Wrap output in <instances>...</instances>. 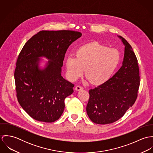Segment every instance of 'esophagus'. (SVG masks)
Here are the masks:
<instances>
[{"instance_id": "1", "label": "esophagus", "mask_w": 153, "mask_h": 153, "mask_svg": "<svg viewBox=\"0 0 153 153\" xmlns=\"http://www.w3.org/2000/svg\"><path fill=\"white\" fill-rule=\"evenodd\" d=\"M75 89L76 90V91H80V90H82V89H83V87H81V86H79V85H78V86H76L75 88Z\"/></svg>"}]
</instances>
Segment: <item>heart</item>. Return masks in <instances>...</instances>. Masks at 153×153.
I'll return each mask as SVG.
<instances>
[{"mask_svg":"<svg viewBox=\"0 0 153 153\" xmlns=\"http://www.w3.org/2000/svg\"><path fill=\"white\" fill-rule=\"evenodd\" d=\"M121 54L115 49L97 42L79 48L75 56H69L65 61L66 73L69 79L75 81L86 75L95 85H101L112 77L121 61Z\"/></svg>","mask_w":153,"mask_h":153,"instance_id":"obj_1","label":"heart"}]
</instances>
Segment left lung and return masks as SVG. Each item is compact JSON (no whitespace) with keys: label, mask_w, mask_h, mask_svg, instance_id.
Here are the masks:
<instances>
[{"label":"left lung","mask_w":153,"mask_h":153,"mask_svg":"<svg viewBox=\"0 0 153 153\" xmlns=\"http://www.w3.org/2000/svg\"><path fill=\"white\" fill-rule=\"evenodd\" d=\"M120 38L125 45L123 65L107 82L89 91L87 112L95 124L117 121L133 105L138 96L140 82L138 61L131 45Z\"/></svg>","instance_id":"left-lung-1"}]
</instances>
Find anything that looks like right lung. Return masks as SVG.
I'll use <instances>...</instances> for the list:
<instances>
[{
	"mask_svg": "<svg viewBox=\"0 0 153 153\" xmlns=\"http://www.w3.org/2000/svg\"><path fill=\"white\" fill-rule=\"evenodd\" d=\"M81 36L74 30H42L23 46L14 74L16 97L33 119L52 123L62 115L74 85L61 76V67L68 47ZM41 56L50 60L42 70L38 68Z\"/></svg>",
	"mask_w": 153,
	"mask_h": 153,
	"instance_id": "1",
	"label": "right lung"
}]
</instances>
